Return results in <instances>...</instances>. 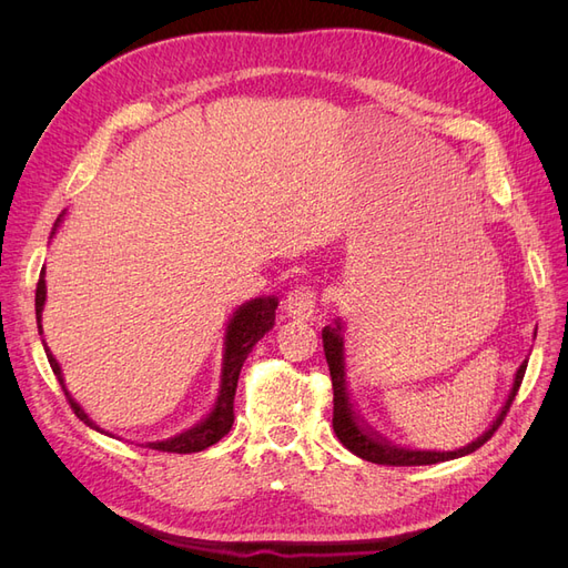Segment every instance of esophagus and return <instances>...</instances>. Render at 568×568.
<instances>
[{"label":"esophagus","instance_id":"34e87169","mask_svg":"<svg viewBox=\"0 0 568 568\" xmlns=\"http://www.w3.org/2000/svg\"><path fill=\"white\" fill-rule=\"evenodd\" d=\"M315 307L317 294L311 286H296L294 291H288L284 301V313L294 320H311L315 315Z\"/></svg>","mask_w":568,"mask_h":568}]
</instances>
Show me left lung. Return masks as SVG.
I'll use <instances>...</instances> for the list:
<instances>
[{
  "label": "left lung",
  "mask_w": 568,
  "mask_h": 568,
  "mask_svg": "<svg viewBox=\"0 0 568 568\" xmlns=\"http://www.w3.org/2000/svg\"><path fill=\"white\" fill-rule=\"evenodd\" d=\"M538 332V329H536ZM322 343H324V355H326V365H329V374H332V386H334V434L336 438L346 445V448L363 457L367 462L374 464H388V467H419V464H438V462H448V459H457L469 455L474 450H478L495 432L497 426L503 424L505 415L509 412V405L517 395L524 374H526V365L528 359L519 365L517 374H514V382L509 388V395L505 405L497 412V417L493 419V424L480 434L476 440H471L469 445H464L459 450H448V453H436V450H412V448H403V445H393L390 440L376 436L374 432L363 424V419L357 417L355 405L351 400L348 393V382H346V343H343V324L341 320H334V324L324 326L322 329Z\"/></svg>",
  "instance_id": "obj_1"
}]
</instances>
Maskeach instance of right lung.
<instances>
[{"label": "right lung", "mask_w": 568, "mask_h": 568, "mask_svg": "<svg viewBox=\"0 0 568 568\" xmlns=\"http://www.w3.org/2000/svg\"><path fill=\"white\" fill-rule=\"evenodd\" d=\"M65 213H61L57 217V225L51 230V236L57 234L59 225L63 222ZM44 301H47V282H44V270L40 272V282H38V291H36V315H38V332L42 334V311H44ZM280 301L274 296H257L246 301L244 305H239L234 315L230 317L227 326H225V343H222V369H220V388H217V398L211 407L209 415H205L199 424H194L192 428H186L180 436L168 438V440H153L146 443V448L151 450H161V453H201L205 448H211L222 436H225L232 424H234V393H236V382H239V372H242L244 359L248 357L251 348L261 341L274 324V311H277ZM42 346L47 353V359L51 365V372L57 374V379L65 393L68 403H71L73 412L78 415L80 422L88 424L94 432H101V428L88 417L75 400L73 395L68 393L65 382H63V372L57 363V357L51 355V351L47 348V343L42 338ZM104 434V432H101Z\"/></svg>", "instance_id": "1"}]
</instances>
